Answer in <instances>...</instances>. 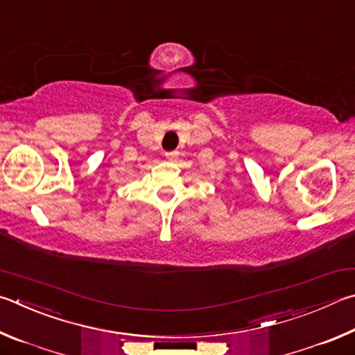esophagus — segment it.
Instances as JSON below:
<instances>
[{"label": "esophagus", "mask_w": 355, "mask_h": 355, "mask_svg": "<svg viewBox=\"0 0 355 355\" xmlns=\"http://www.w3.org/2000/svg\"><path fill=\"white\" fill-rule=\"evenodd\" d=\"M176 155H178V151H166V153H165V157L170 159V160L176 159Z\"/></svg>", "instance_id": "1"}]
</instances>
